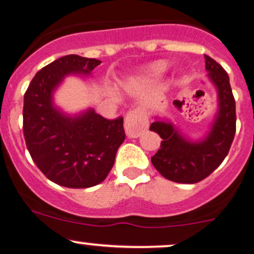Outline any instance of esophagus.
Masks as SVG:
<instances>
[{
	"label": "esophagus",
	"mask_w": 254,
	"mask_h": 254,
	"mask_svg": "<svg viewBox=\"0 0 254 254\" xmlns=\"http://www.w3.org/2000/svg\"><path fill=\"white\" fill-rule=\"evenodd\" d=\"M148 128V119L141 109L128 112L125 119V130L128 137H137Z\"/></svg>",
	"instance_id": "esophagus-1"
}]
</instances>
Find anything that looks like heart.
Listing matches in <instances>:
<instances>
[{
    "instance_id": "1",
    "label": "heart",
    "mask_w": 254,
    "mask_h": 254,
    "mask_svg": "<svg viewBox=\"0 0 254 254\" xmlns=\"http://www.w3.org/2000/svg\"><path fill=\"white\" fill-rule=\"evenodd\" d=\"M167 69V64L165 61H159L155 62L154 64L149 65L147 69L143 71V73L140 75L139 77H135V79L132 80L130 82V86L134 87V88H137V87L142 86L143 83L148 82V81L154 80L156 77H159L162 75Z\"/></svg>"
}]
</instances>
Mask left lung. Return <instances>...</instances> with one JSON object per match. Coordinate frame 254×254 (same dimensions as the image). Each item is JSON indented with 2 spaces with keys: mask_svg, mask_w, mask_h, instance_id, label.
Here are the masks:
<instances>
[{
  "mask_svg": "<svg viewBox=\"0 0 254 254\" xmlns=\"http://www.w3.org/2000/svg\"><path fill=\"white\" fill-rule=\"evenodd\" d=\"M206 70L218 92V112L211 130L200 141L185 137L170 121L153 122L149 129L162 139L152 164L166 179L179 184H195L220 166L236 134V101L230 77L223 67L205 55Z\"/></svg>",
  "mask_w": 254,
  "mask_h": 254,
  "instance_id": "left-lung-1",
  "label": "left lung"
}]
</instances>
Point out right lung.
<instances>
[{
  "label": "right lung",
  "instance_id": "add662e5",
  "mask_svg": "<svg viewBox=\"0 0 254 254\" xmlns=\"http://www.w3.org/2000/svg\"><path fill=\"white\" fill-rule=\"evenodd\" d=\"M101 61L67 55L37 71L24 94L23 134L39 170L53 183L87 189L106 179L125 141L124 118L107 120L95 111L64 114L53 93L67 75H88Z\"/></svg>",
  "mask_w": 254,
  "mask_h": 254
}]
</instances>
